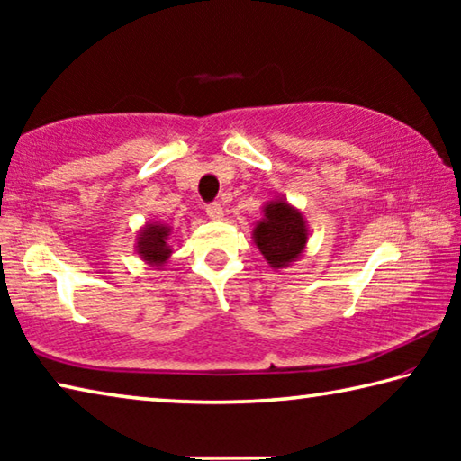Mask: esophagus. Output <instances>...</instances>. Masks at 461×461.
Returning a JSON list of instances; mask_svg holds the SVG:
<instances>
[{
    "label": "esophagus",
    "instance_id": "obj_1",
    "mask_svg": "<svg viewBox=\"0 0 461 461\" xmlns=\"http://www.w3.org/2000/svg\"><path fill=\"white\" fill-rule=\"evenodd\" d=\"M205 212H207L209 220H213V221H220L223 217V207L220 205V203H212V205H207Z\"/></svg>",
    "mask_w": 461,
    "mask_h": 461
}]
</instances>
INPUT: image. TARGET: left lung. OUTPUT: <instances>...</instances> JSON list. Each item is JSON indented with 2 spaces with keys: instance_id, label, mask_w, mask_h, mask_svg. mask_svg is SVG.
Listing matches in <instances>:
<instances>
[{
  "instance_id": "obj_1",
  "label": "left lung",
  "mask_w": 461,
  "mask_h": 461,
  "mask_svg": "<svg viewBox=\"0 0 461 461\" xmlns=\"http://www.w3.org/2000/svg\"><path fill=\"white\" fill-rule=\"evenodd\" d=\"M264 217L256 221L252 240L270 268L291 267L305 252L309 228L301 209L293 207L285 197H276L262 207Z\"/></svg>"
}]
</instances>
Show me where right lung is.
Listing matches in <instances>:
<instances>
[{
	"label": "right lung",
	"instance_id": "add662e5",
	"mask_svg": "<svg viewBox=\"0 0 461 461\" xmlns=\"http://www.w3.org/2000/svg\"><path fill=\"white\" fill-rule=\"evenodd\" d=\"M170 225L160 221H146L136 236V252L150 267L162 268L168 262L173 248L168 244Z\"/></svg>",
	"mask_w": 461,
	"mask_h": 461
}]
</instances>
